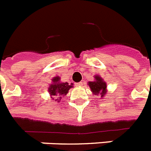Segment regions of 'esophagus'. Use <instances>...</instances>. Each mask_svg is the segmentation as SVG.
I'll list each match as a JSON object with an SVG mask.
<instances>
[{
  "label": "esophagus",
  "mask_w": 151,
  "mask_h": 151,
  "mask_svg": "<svg viewBox=\"0 0 151 151\" xmlns=\"http://www.w3.org/2000/svg\"><path fill=\"white\" fill-rule=\"evenodd\" d=\"M82 84H83V83H82V82H79V83H76V86H81Z\"/></svg>",
  "instance_id": "obj_1"
}]
</instances>
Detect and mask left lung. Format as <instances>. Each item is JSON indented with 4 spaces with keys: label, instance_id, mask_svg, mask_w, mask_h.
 <instances>
[{
    "label": "left lung",
    "instance_id": "left-lung-1",
    "mask_svg": "<svg viewBox=\"0 0 151 151\" xmlns=\"http://www.w3.org/2000/svg\"><path fill=\"white\" fill-rule=\"evenodd\" d=\"M95 81L89 82L88 85L91 89L93 94H100L103 97L107 93V84L100 76H95Z\"/></svg>",
    "mask_w": 151,
    "mask_h": 151
}]
</instances>
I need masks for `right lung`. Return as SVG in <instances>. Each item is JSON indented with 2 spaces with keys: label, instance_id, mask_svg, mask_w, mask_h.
I'll list each match as a JSON object with an SVG mask.
<instances>
[{
  "label": "right lung",
  "instance_id": "add662e5",
  "mask_svg": "<svg viewBox=\"0 0 151 151\" xmlns=\"http://www.w3.org/2000/svg\"><path fill=\"white\" fill-rule=\"evenodd\" d=\"M73 87V83L68 84V83H61L60 80V77L55 76L53 78L52 83L50 84L48 88V92L51 97L57 98L55 101L60 102L61 96H65L68 93L70 88Z\"/></svg>",
  "mask_w": 151,
  "mask_h": 151
}]
</instances>
